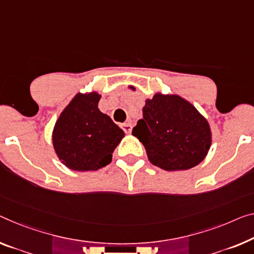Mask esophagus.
<instances>
[{"label": "esophagus", "mask_w": 254, "mask_h": 254, "mask_svg": "<svg viewBox=\"0 0 254 254\" xmlns=\"http://www.w3.org/2000/svg\"><path fill=\"white\" fill-rule=\"evenodd\" d=\"M122 128L124 129V131L126 132V134H130V131H131V125L130 124H123Z\"/></svg>", "instance_id": "34e87169"}]
</instances>
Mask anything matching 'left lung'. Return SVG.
I'll use <instances>...</instances> for the list:
<instances>
[{
  "label": "left lung",
  "mask_w": 254,
  "mask_h": 254,
  "mask_svg": "<svg viewBox=\"0 0 254 254\" xmlns=\"http://www.w3.org/2000/svg\"><path fill=\"white\" fill-rule=\"evenodd\" d=\"M135 91L134 86H128ZM131 134L145 147L152 165L167 171L202 162L212 142L210 125L194 105L177 94L155 93L145 100L143 119Z\"/></svg>",
  "instance_id": "1"
}]
</instances>
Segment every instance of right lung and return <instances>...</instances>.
<instances>
[{
	"mask_svg": "<svg viewBox=\"0 0 254 254\" xmlns=\"http://www.w3.org/2000/svg\"><path fill=\"white\" fill-rule=\"evenodd\" d=\"M99 93H77L61 112L52 131L57 157L75 171L99 170L111 162L125 132L99 109Z\"/></svg>",
	"mask_w": 254,
	"mask_h": 254,
	"instance_id": "right-lung-1",
	"label": "right lung"
}]
</instances>
